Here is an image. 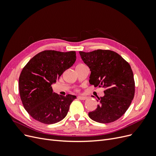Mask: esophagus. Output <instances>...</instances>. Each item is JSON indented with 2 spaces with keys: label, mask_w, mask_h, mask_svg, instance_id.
Wrapping results in <instances>:
<instances>
[{
  "label": "esophagus",
  "mask_w": 156,
  "mask_h": 156,
  "mask_svg": "<svg viewBox=\"0 0 156 156\" xmlns=\"http://www.w3.org/2000/svg\"><path fill=\"white\" fill-rule=\"evenodd\" d=\"M77 98L79 99V100H86V99L87 98L86 96H77Z\"/></svg>",
  "instance_id": "1"
}]
</instances>
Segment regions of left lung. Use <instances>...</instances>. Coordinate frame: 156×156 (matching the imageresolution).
I'll list each match as a JSON object with an SVG mask.
<instances>
[{
    "instance_id": "obj_1",
    "label": "left lung",
    "mask_w": 156,
    "mask_h": 156,
    "mask_svg": "<svg viewBox=\"0 0 156 156\" xmlns=\"http://www.w3.org/2000/svg\"><path fill=\"white\" fill-rule=\"evenodd\" d=\"M79 54L91 72L90 84L105 88L104 96L98 98L99 104L96 110L88 112L89 117L102 124L116 121L126 112L134 98L135 81L130 65L110 50L79 51Z\"/></svg>"
}]
</instances>
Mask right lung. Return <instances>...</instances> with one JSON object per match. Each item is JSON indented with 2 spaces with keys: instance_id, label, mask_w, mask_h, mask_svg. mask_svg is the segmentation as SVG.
I'll use <instances>...</instances> for the list:
<instances>
[{
  "instance_id": "obj_1",
  "label": "right lung",
  "mask_w": 156,
  "mask_h": 156,
  "mask_svg": "<svg viewBox=\"0 0 156 156\" xmlns=\"http://www.w3.org/2000/svg\"><path fill=\"white\" fill-rule=\"evenodd\" d=\"M75 60V51L48 50L35 55L23 68L19 79V90L23 105L33 119L53 124L67 115L76 96L59 95L53 92L51 85Z\"/></svg>"
}]
</instances>
